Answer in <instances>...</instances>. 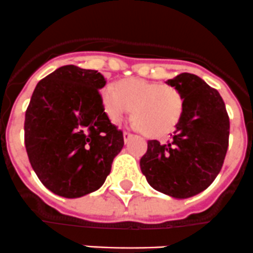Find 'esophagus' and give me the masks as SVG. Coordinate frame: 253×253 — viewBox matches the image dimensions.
I'll use <instances>...</instances> for the list:
<instances>
[{"instance_id":"1","label":"esophagus","mask_w":253,"mask_h":253,"mask_svg":"<svg viewBox=\"0 0 253 253\" xmlns=\"http://www.w3.org/2000/svg\"><path fill=\"white\" fill-rule=\"evenodd\" d=\"M123 136H124V142L126 144V142L129 141V140L132 137V134H131V132H129V131H124Z\"/></svg>"}]
</instances>
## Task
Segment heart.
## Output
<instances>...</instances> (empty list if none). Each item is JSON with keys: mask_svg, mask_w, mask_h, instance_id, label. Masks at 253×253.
Returning <instances> with one entry per match:
<instances>
[{"mask_svg": "<svg viewBox=\"0 0 253 253\" xmlns=\"http://www.w3.org/2000/svg\"><path fill=\"white\" fill-rule=\"evenodd\" d=\"M101 94L107 116L113 123L121 122L134 108L135 126L150 136L169 135L183 113V96L171 84L129 79L119 82L118 89L107 84Z\"/></svg>", "mask_w": 253, "mask_h": 253, "instance_id": "obj_1", "label": "heart"}]
</instances>
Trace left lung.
<instances>
[{"mask_svg": "<svg viewBox=\"0 0 253 253\" xmlns=\"http://www.w3.org/2000/svg\"><path fill=\"white\" fill-rule=\"evenodd\" d=\"M166 84L181 91L183 113L171 141H147L140 169L152 188L184 199L208 188L219 174L229 146L230 122L219 92L201 77L183 72Z\"/></svg>", "mask_w": 253, "mask_h": 253, "instance_id": "left-lung-1", "label": "left lung"}]
</instances>
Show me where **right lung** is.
I'll return each instance as SVG.
<instances>
[{"label":"right lung","instance_id":"1","mask_svg":"<svg viewBox=\"0 0 253 253\" xmlns=\"http://www.w3.org/2000/svg\"><path fill=\"white\" fill-rule=\"evenodd\" d=\"M96 70L61 66L38 82L26 112L29 162L52 193L80 198L101 188L124 146L123 131L104 112Z\"/></svg>","mask_w":253,"mask_h":253}]
</instances>
